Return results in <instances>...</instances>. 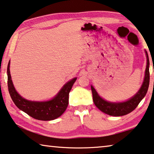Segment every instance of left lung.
<instances>
[{"instance_id": "left-lung-1", "label": "left lung", "mask_w": 154, "mask_h": 154, "mask_svg": "<svg viewBox=\"0 0 154 154\" xmlns=\"http://www.w3.org/2000/svg\"><path fill=\"white\" fill-rule=\"evenodd\" d=\"M145 54L146 57V66L143 83L137 93L129 100L120 102H109L101 97L95 88L91 86L93 102L101 111L109 116H122L131 113L137 106L139 103L146 95L149 85V60L146 50Z\"/></svg>"}]
</instances>
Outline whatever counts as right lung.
Instances as JSON below:
<instances>
[{"instance_id": "add662e5", "label": "right lung", "mask_w": 154, "mask_h": 154, "mask_svg": "<svg viewBox=\"0 0 154 154\" xmlns=\"http://www.w3.org/2000/svg\"><path fill=\"white\" fill-rule=\"evenodd\" d=\"M10 61L8 66V86L11 98L18 109L36 120L48 121L57 119L62 115L68 105L69 93L77 80L75 77L63 85L52 99L43 102L30 101L20 96L14 86L10 70Z\"/></svg>"}]
</instances>
